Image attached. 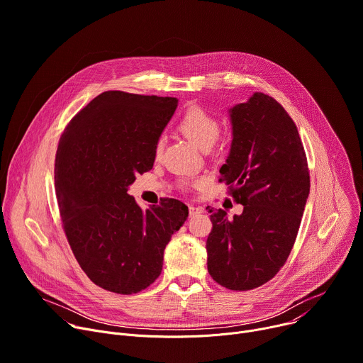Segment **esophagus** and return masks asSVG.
I'll return each mask as SVG.
<instances>
[{
	"instance_id": "1",
	"label": "esophagus",
	"mask_w": 363,
	"mask_h": 363,
	"mask_svg": "<svg viewBox=\"0 0 363 363\" xmlns=\"http://www.w3.org/2000/svg\"><path fill=\"white\" fill-rule=\"evenodd\" d=\"M188 210H189V216H196V214L204 213L203 207H195V206H189Z\"/></svg>"
}]
</instances>
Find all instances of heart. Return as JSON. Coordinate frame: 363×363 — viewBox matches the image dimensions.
I'll use <instances>...</instances> for the list:
<instances>
[{
	"mask_svg": "<svg viewBox=\"0 0 363 363\" xmlns=\"http://www.w3.org/2000/svg\"><path fill=\"white\" fill-rule=\"evenodd\" d=\"M178 128L188 140L206 150L211 147L213 143L216 142L220 131V123L218 118L207 108H203L200 106H192L181 117ZM162 147L163 142L162 139H159L155 146L156 156L162 153Z\"/></svg>",
	"mask_w": 363,
	"mask_h": 363,
	"instance_id": "1",
	"label": "heart"
}]
</instances>
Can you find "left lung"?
<instances>
[{
	"instance_id": "8db88e82",
	"label": "left lung",
	"mask_w": 363,
	"mask_h": 363,
	"mask_svg": "<svg viewBox=\"0 0 363 363\" xmlns=\"http://www.w3.org/2000/svg\"><path fill=\"white\" fill-rule=\"evenodd\" d=\"M232 146L220 168L243 213L210 210L207 268L227 289L272 279L286 262L310 194L307 157L295 123L272 96L255 92L228 110Z\"/></svg>"
}]
</instances>
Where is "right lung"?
<instances>
[{"mask_svg": "<svg viewBox=\"0 0 363 363\" xmlns=\"http://www.w3.org/2000/svg\"><path fill=\"white\" fill-rule=\"evenodd\" d=\"M172 96L103 92L65 128L55 160L59 211L86 277L116 294H136L162 272L163 252L188 218L179 200L142 210L127 194L153 168L155 146L172 118Z\"/></svg>", "mask_w": 363, "mask_h": 363, "instance_id": "right-lung-1", "label": "right lung"}]
</instances>
